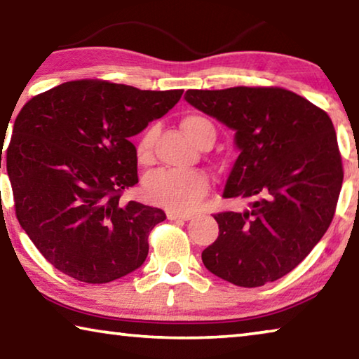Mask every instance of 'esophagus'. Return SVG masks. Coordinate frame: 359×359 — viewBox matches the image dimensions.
I'll return each mask as SVG.
<instances>
[{"label":"esophagus","mask_w":359,"mask_h":359,"mask_svg":"<svg viewBox=\"0 0 359 359\" xmlns=\"http://www.w3.org/2000/svg\"><path fill=\"white\" fill-rule=\"evenodd\" d=\"M168 218L169 220H191L193 214H187V212H174V210H169L168 212Z\"/></svg>","instance_id":"34e87169"}]
</instances>
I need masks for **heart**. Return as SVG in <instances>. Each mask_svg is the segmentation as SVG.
<instances>
[{"mask_svg":"<svg viewBox=\"0 0 359 359\" xmlns=\"http://www.w3.org/2000/svg\"><path fill=\"white\" fill-rule=\"evenodd\" d=\"M182 130L191 141L199 145L204 139H215V128L208 118L191 114L182 120ZM155 126L145 128L136 141V158L141 165L154 160ZM142 190L150 203L171 210H190L209 191V177L199 169H156L144 179Z\"/></svg>","mask_w":359,"mask_h":359,"instance_id":"heart-1","label":"heart"}]
</instances>
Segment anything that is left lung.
Listing matches in <instances>:
<instances>
[{
	"label": "left lung",
	"mask_w": 359,
	"mask_h": 359,
	"mask_svg": "<svg viewBox=\"0 0 359 359\" xmlns=\"http://www.w3.org/2000/svg\"><path fill=\"white\" fill-rule=\"evenodd\" d=\"M185 100L236 131L223 198L248 204L214 215L220 231L204 266L244 288L287 276L336 214L344 168L330 115L280 87L188 90Z\"/></svg>",
	"instance_id": "left-lung-1"
}]
</instances>
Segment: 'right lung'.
<instances>
[{
    "label": "right lung",
    "mask_w": 359,
    "mask_h": 359,
    "mask_svg": "<svg viewBox=\"0 0 359 359\" xmlns=\"http://www.w3.org/2000/svg\"><path fill=\"white\" fill-rule=\"evenodd\" d=\"M182 93L81 79L36 95L22 107L4 151L15 217L60 272L79 282L107 283L147 258L150 231L166 215L120 201L139 182L130 137L163 117Z\"/></svg>",
    "instance_id": "right-lung-1"
}]
</instances>
